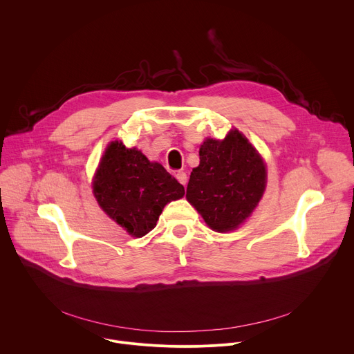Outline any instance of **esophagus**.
<instances>
[{
    "instance_id": "34e87169",
    "label": "esophagus",
    "mask_w": 354,
    "mask_h": 354,
    "mask_svg": "<svg viewBox=\"0 0 354 354\" xmlns=\"http://www.w3.org/2000/svg\"><path fill=\"white\" fill-rule=\"evenodd\" d=\"M176 179L179 180V183H180V185H183V186H185V185H186V182H187V175H186L185 172L179 171V172L176 174Z\"/></svg>"
}]
</instances>
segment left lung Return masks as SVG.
I'll return each instance as SVG.
<instances>
[{
	"instance_id": "1",
	"label": "left lung",
	"mask_w": 354,
	"mask_h": 354,
	"mask_svg": "<svg viewBox=\"0 0 354 354\" xmlns=\"http://www.w3.org/2000/svg\"><path fill=\"white\" fill-rule=\"evenodd\" d=\"M198 156L186 198L212 230L238 228L258 206L266 187L261 156L238 130H231L223 141L207 138Z\"/></svg>"
}]
</instances>
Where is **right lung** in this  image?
<instances>
[{"mask_svg": "<svg viewBox=\"0 0 354 354\" xmlns=\"http://www.w3.org/2000/svg\"><path fill=\"white\" fill-rule=\"evenodd\" d=\"M93 193L112 220L140 238L157 225L165 205L180 198L185 189L161 164L113 141L96 171Z\"/></svg>", "mask_w": 354, "mask_h": 354, "instance_id": "1", "label": "right lung"}]
</instances>
